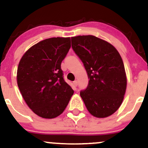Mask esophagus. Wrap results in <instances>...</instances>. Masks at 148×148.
<instances>
[{
    "label": "esophagus",
    "mask_w": 148,
    "mask_h": 148,
    "mask_svg": "<svg viewBox=\"0 0 148 148\" xmlns=\"http://www.w3.org/2000/svg\"><path fill=\"white\" fill-rule=\"evenodd\" d=\"M73 84H74V86H75V87L77 86V85H78L77 81H74V82H73Z\"/></svg>",
    "instance_id": "esophagus-1"
}]
</instances>
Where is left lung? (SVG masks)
Masks as SVG:
<instances>
[{"instance_id":"left-lung-1","label":"left lung","mask_w":148,"mask_h":148,"mask_svg":"<svg viewBox=\"0 0 148 148\" xmlns=\"http://www.w3.org/2000/svg\"><path fill=\"white\" fill-rule=\"evenodd\" d=\"M72 47L88 73L89 84L80 95L88 112L97 118H106L120 108L127 88L122 58L106 40L92 35L71 38Z\"/></svg>"}]
</instances>
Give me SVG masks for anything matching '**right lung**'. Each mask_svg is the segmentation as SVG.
Returning a JSON list of instances; mask_svg holds the SVG:
<instances>
[{
	"instance_id": "1",
	"label": "right lung",
	"mask_w": 148,
	"mask_h": 148,
	"mask_svg": "<svg viewBox=\"0 0 148 148\" xmlns=\"http://www.w3.org/2000/svg\"><path fill=\"white\" fill-rule=\"evenodd\" d=\"M70 47L69 37L47 38L32 46L21 58L18 86L27 105L38 116L54 119L61 114L74 94L60 68Z\"/></svg>"
}]
</instances>
